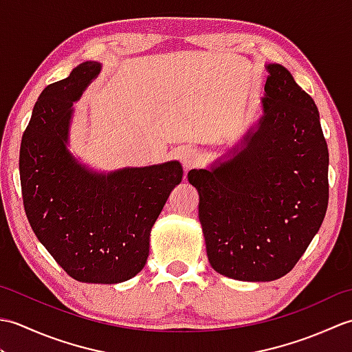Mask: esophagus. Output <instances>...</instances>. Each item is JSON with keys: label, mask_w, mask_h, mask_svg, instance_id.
I'll return each instance as SVG.
<instances>
[{"label": "esophagus", "mask_w": 352, "mask_h": 352, "mask_svg": "<svg viewBox=\"0 0 352 352\" xmlns=\"http://www.w3.org/2000/svg\"><path fill=\"white\" fill-rule=\"evenodd\" d=\"M178 157H180V162L186 170L195 168L199 163V153L193 148H183L182 151L178 153Z\"/></svg>", "instance_id": "esophagus-1"}]
</instances>
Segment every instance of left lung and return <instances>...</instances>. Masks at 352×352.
Here are the masks:
<instances>
[{"mask_svg": "<svg viewBox=\"0 0 352 352\" xmlns=\"http://www.w3.org/2000/svg\"><path fill=\"white\" fill-rule=\"evenodd\" d=\"M263 111L245 148L210 170L192 169L207 257L221 275L272 281L290 272L322 226L328 148L311 96L267 65Z\"/></svg>", "mask_w": 352, "mask_h": 352, "instance_id": "1", "label": "left lung"}]
</instances>
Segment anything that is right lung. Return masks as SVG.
<instances>
[{"label": "right lung", "instance_id": "add662e5", "mask_svg": "<svg viewBox=\"0 0 352 352\" xmlns=\"http://www.w3.org/2000/svg\"><path fill=\"white\" fill-rule=\"evenodd\" d=\"M100 68L85 62L43 89L22 134L19 175L27 219L52 258L74 280L115 284L144 269L149 233L183 169L168 162L102 175L68 153L71 106Z\"/></svg>", "mask_w": 352, "mask_h": 352}]
</instances>
